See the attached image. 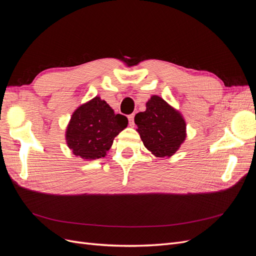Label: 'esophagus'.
Returning <instances> with one entry per match:
<instances>
[{
  "mask_svg": "<svg viewBox=\"0 0 256 256\" xmlns=\"http://www.w3.org/2000/svg\"><path fill=\"white\" fill-rule=\"evenodd\" d=\"M128 120H129V126L134 127V114H131L128 116Z\"/></svg>",
  "mask_w": 256,
  "mask_h": 256,
  "instance_id": "34e87169",
  "label": "esophagus"
}]
</instances>
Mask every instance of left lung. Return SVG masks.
Segmentation results:
<instances>
[{
	"label": "left lung",
	"instance_id": "8db88e82",
	"mask_svg": "<svg viewBox=\"0 0 256 256\" xmlns=\"http://www.w3.org/2000/svg\"><path fill=\"white\" fill-rule=\"evenodd\" d=\"M136 131L144 146L156 157H171L186 138V122L159 96L154 95L146 102V110L134 116Z\"/></svg>",
	"mask_w": 256,
	"mask_h": 256
}]
</instances>
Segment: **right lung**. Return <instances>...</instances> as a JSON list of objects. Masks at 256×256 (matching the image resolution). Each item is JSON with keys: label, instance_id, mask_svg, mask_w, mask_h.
I'll return each mask as SVG.
<instances>
[{"label": "right lung", "instance_id": "obj_1", "mask_svg": "<svg viewBox=\"0 0 256 256\" xmlns=\"http://www.w3.org/2000/svg\"><path fill=\"white\" fill-rule=\"evenodd\" d=\"M127 125L126 116L115 114L104 100L95 97L74 112L66 131L67 145L84 160L102 158Z\"/></svg>", "mask_w": 256, "mask_h": 256}]
</instances>
